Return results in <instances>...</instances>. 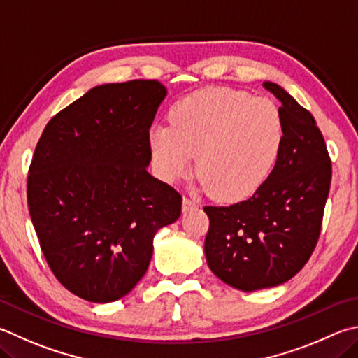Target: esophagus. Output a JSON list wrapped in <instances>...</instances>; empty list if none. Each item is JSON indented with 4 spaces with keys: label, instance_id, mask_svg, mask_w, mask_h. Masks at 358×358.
<instances>
[{
    "label": "esophagus",
    "instance_id": "esophagus-1",
    "mask_svg": "<svg viewBox=\"0 0 358 358\" xmlns=\"http://www.w3.org/2000/svg\"><path fill=\"white\" fill-rule=\"evenodd\" d=\"M197 206H199V200L191 199V197H185V200H183V211L192 210V208H197Z\"/></svg>",
    "mask_w": 358,
    "mask_h": 358
}]
</instances>
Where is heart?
Here are the masks:
<instances>
[{
	"instance_id": "heart-1",
	"label": "heart",
	"mask_w": 358,
	"mask_h": 358,
	"mask_svg": "<svg viewBox=\"0 0 358 358\" xmlns=\"http://www.w3.org/2000/svg\"><path fill=\"white\" fill-rule=\"evenodd\" d=\"M171 125L148 133L162 178L177 181L197 171L214 197L239 200L262 186L277 164L283 142L280 109L269 99L231 89H205L175 103Z\"/></svg>"
}]
</instances>
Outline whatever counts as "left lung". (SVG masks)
<instances>
[{
    "label": "left lung",
    "mask_w": 358,
    "mask_h": 358,
    "mask_svg": "<svg viewBox=\"0 0 358 358\" xmlns=\"http://www.w3.org/2000/svg\"><path fill=\"white\" fill-rule=\"evenodd\" d=\"M283 142L274 171L252 196L230 206H205V255L224 283L241 291L288 282L308 262L321 235L332 180L326 141L315 117L275 83Z\"/></svg>",
    "instance_id": "8db88e82"
}]
</instances>
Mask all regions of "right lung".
Here are the masks:
<instances>
[{"mask_svg":"<svg viewBox=\"0 0 358 358\" xmlns=\"http://www.w3.org/2000/svg\"><path fill=\"white\" fill-rule=\"evenodd\" d=\"M167 94L157 80L90 89L51 119L28 172V208L51 272L75 296L114 302L148 269L181 194L147 172L148 133Z\"/></svg>","mask_w":358,"mask_h":358,"instance_id":"right-lung-1","label":"right lung"}]
</instances>
